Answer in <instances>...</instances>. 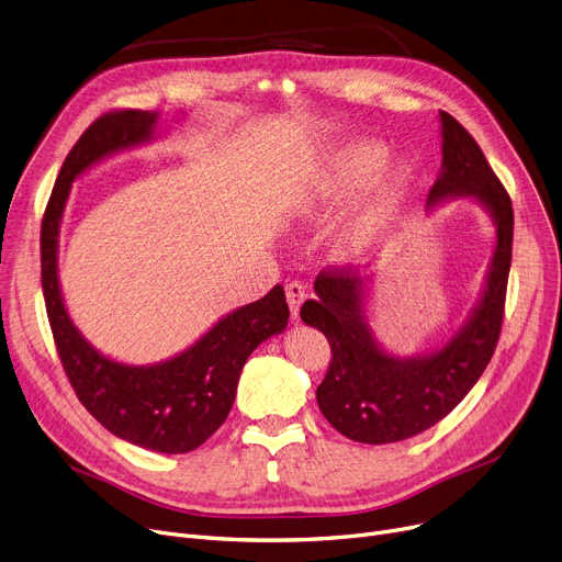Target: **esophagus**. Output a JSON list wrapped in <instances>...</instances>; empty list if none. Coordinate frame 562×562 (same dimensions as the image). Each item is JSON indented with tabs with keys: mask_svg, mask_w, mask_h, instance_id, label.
<instances>
[{
	"mask_svg": "<svg viewBox=\"0 0 562 562\" xmlns=\"http://www.w3.org/2000/svg\"><path fill=\"white\" fill-rule=\"evenodd\" d=\"M307 299V289L301 282H289L286 284V303L291 310V318H299L301 316V305Z\"/></svg>",
	"mask_w": 562,
	"mask_h": 562,
	"instance_id": "obj_1",
	"label": "esophagus"
}]
</instances>
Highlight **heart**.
<instances>
[{"mask_svg": "<svg viewBox=\"0 0 562 562\" xmlns=\"http://www.w3.org/2000/svg\"><path fill=\"white\" fill-rule=\"evenodd\" d=\"M392 150L373 138H350L323 155L303 177L296 210L307 221H323L367 195L333 232L330 257L358 266L387 246L417 189V172L401 161L387 168Z\"/></svg>", "mask_w": 562, "mask_h": 562, "instance_id": "obj_1", "label": "heart"}]
</instances>
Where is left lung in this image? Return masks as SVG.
I'll return each instance as SVG.
<instances>
[{"label":"left lung","instance_id":"1","mask_svg":"<svg viewBox=\"0 0 562 562\" xmlns=\"http://www.w3.org/2000/svg\"><path fill=\"white\" fill-rule=\"evenodd\" d=\"M441 168L428 193V214L458 198H474L496 227V241L479 299L462 326L437 348L396 356L371 328L373 278L328 271L314 282L316 301L301 318L328 337L333 360L316 387V403L335 430L362 445L415 437L469 394L483 375L504 321L513 257V202L479 143L447 111H439Z\"/></svg>","mask_w":562,"mask_h":562}]
</instances>
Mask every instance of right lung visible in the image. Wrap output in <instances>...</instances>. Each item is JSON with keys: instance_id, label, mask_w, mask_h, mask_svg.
<instances>
[{"instance_id": "right-lung-1", "label": "right lung", "mask_w": 562, "mask_h": 562, "mask_svg": "<svg viewBox=\"0 0 562 562\" xmlns=\"http://www.w3.org/2000/svg\"><path fill=\"white\" fill-rule=\"evenodd\" d=\"M159 111H115L88 127L56 177L41 229V276L58 358L83 407L115 437L157 453H189L227 419L250 352L286 330L284 289L236 307L189 348L155 364L113 360L68 314L58 280V234L72 182L95 164L159 138Z\"/></svg>"}]
</instances>
